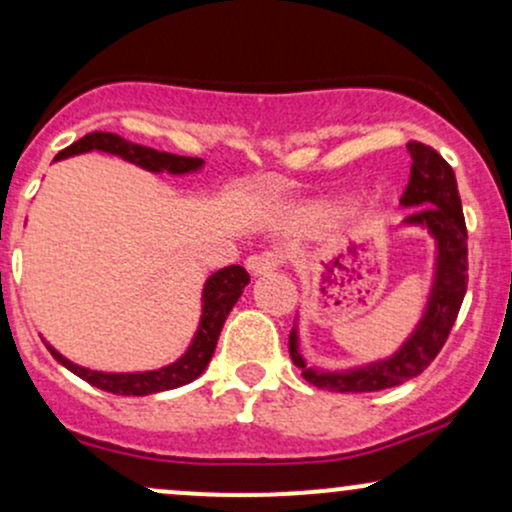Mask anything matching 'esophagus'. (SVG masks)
<instances>
[{"label":"esophagus","mask_w":512,"mask_h":512,"mask_svg":"<svg viewBox=\"0 0 512 512\" xmlns=\"http://www.w3.org/2000/svg\"><path fill=\"white\" fill-rule=\"evenodd\" d=\"M280 266H283V256H280L278 251H263V254L246 258V268H249L254 275L278 271Z\"/></svg>","instance_id":"34e87169"}]
</instances>
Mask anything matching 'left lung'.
<instances>
[{"label":"left lung","mask_w":512,"mask_h":512,"mask_svg":"<svg viewBox=\"0 0 512 512\" xmlns=\"http://www.w3.org/2000/svg\"><path fill=\"white\" fill-rule=\"evenodd\" d=\"M411 176L406 183L401 205L413 208L404 225L426 227L438 244V263L430 300L418 329L411 333L392 358L348 372H319L307 367L297 350V331H290L292 363L302 377L319 389L341 394L380 392L421 375L445 346L455 324L464 292H467V225H464L462 200L452 166L423 142H409Z\"/></svg>","instance_id":"obj_1"}]
</instances>
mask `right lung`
Wrapping results in <instances>:
<instances>
[{
    "label": "right lung",
    "mask_w": 512,
    "mask_h": 512,
    "mask_svg": "<svg viewBox=\"0 0 512 512\" xmlns=\"http://www.w3.org/2000/svg\"><path fill=\"white\" fill-rule=\"evenodd\" d=\"M91 149H101V152H111L116 157H123L125 162H132L147 171H169V174H191L203 166V159L198 157H179V154L169 152H157L152 147L135 145V142L123 140L120 135L113 132H89L82 140H77L74 145L62 149L57 159H67L72 154L91 152ZM249 273L241 266H227L222 271L212 273L205 283L203 290V317H200V326L195 331L193 343L188 346L186 353L181 355L176 363L162 367V370L152 372H96L86 370L82 365H74L72 360L62 358L53 346H48L50 353L57 363H62L67 370L74 372L77 377H82L84 382H89L91 387L103 389V392L111 394H123V396H145V394H157L166 392V389L183 387V384L193 382L195 377L203 375V370L208 367L212 353H215L217 338H220L222 326H225L227 314L232 312V307L237 304L241 290L249 285Z\"/></svg>",
    "instance_id": "1"
}]
</instances>
